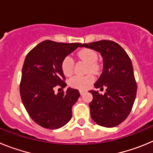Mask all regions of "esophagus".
Segmentation results:
<instances>
[{
	"instance_id": "esophagus-1",
	"label": "esophagus",
	"mask_w": 153,
	"mask_h": 153,
	"mask_svg": "<svg viewBox=\"0 0 153 153\" xmlns=\"http://www.w3.org/2000/svg\"><path fill=\"white\" fill-rule=\"evenodd\" d=\"M84 90H79V93H80L81 95H83V93H84Z\"/></svg>"
}]
</instances>
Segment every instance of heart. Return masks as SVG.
I'll return each instance as SVG.
<instances>
[{"mask_svg": "<svg viewBox=\"0 0 153 153\" xmlns=\"http://www.w3.org/2000/svg\"><path fill=\"white\" fill-rule=\"evenodd\" d=\"M78 56L81 60L86 62L88 64L87 70H90L92 73H97L99 67L96 63L97 60V54L93 50L85 49L81 50L78 52ZM74 62L73 58L70 56H67L63 58L61 63V70L65 76H70L74 70ZM93 81V76L91 74H87L85 76H74L69 81V84L71 87L80 90H85L90 86Z\"/></svg>", "mask_w": 153, "mask_h": 153, "instance_id": "heart-1", "label": "heart"}]
</instances>
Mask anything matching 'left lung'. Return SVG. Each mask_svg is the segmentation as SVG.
<instances>
[{"label": "left lung", "instance_id": "1", "mask_svg": "<svg viewBox=\"0 0 153 153\" xmlns=\"http://www.w3.org/2000/svg\"><path fill=\"white\" fill-rule=\"evenodd\" d=\"M81 47L94 50L103 60L102 72L94 83L96 88L106 92L103 95L90 90V102L93 121L104 127H114L123 123L130 113L136 96L137 85L132 61L120 44L111 40H100Z\"/></svg>", "mask_w": 153, "mask_h": 153}]
</instances>
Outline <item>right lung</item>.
<instances>
[{"mask_svg":"<svg viewBox=\"0 0 153 153\" xmlns=\"http://www.w3.org/2000/svg\"><path fill=\"white\" fill-rule=\"evenodd\" d=\"M82 44L44 40L31 50L24 60L20 84L23 104L30 117L40 126L56 129L72 118V106L77 101V90L68 88L55 94L54 87L67 86L61 70L63 58Z\"/></svg>","mask_w":153,"mask_h":153,"instance_id":"obj_1","label":"right lung"}]
</instances>
